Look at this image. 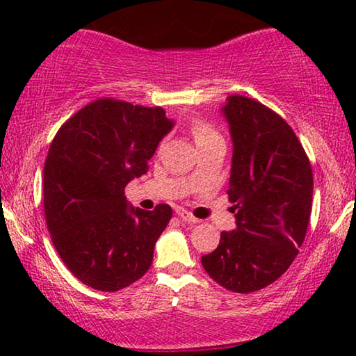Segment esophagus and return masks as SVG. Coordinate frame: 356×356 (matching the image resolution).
<instances>
[{
    "instance_id": "1",
    "label": "esophagus",
    "mask_w": 356,
    "mask_h": 356,
    "mask_svg": "<svg viewBox=\"0 0 356 356\" xmlns=\"http://www.w3.org/2000/svg\"><path fill=\"white\" fill-rule=\"evenodd\" d=\"M177 213H178V217L181 218L183 222H186V223H197V222H199L197 218L194 217L191 212H188V211H186V209H178Z\"/></svg>"
}]
</instances>
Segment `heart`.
Returning a JSON list of instances; mask_svg holds the SVG:
<instances>
[{
  "instance_id": "obj_1",
  "label": "heart",
  "mask_w": 356,
  "mask_h": 356,
  "mask_svg": "<svg viewBox=\"0 0 356 356\" xmlns=\"http://www.w3.org/2000/svg\"><path fill=\"white\" fill-rule=\"evenodd\" d=\"M193 136L196 144L206 143V140H211L213 138H220L217 131L211 124L204 123V121H197V123L193 124Z\"/></svg>"
}]
</instances>
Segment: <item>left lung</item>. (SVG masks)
I'll use <instances>...</instances> for the list:
<instances>
[{
  "instance_id": "left-lung-1",
  "label": "left lung",
  "mask_w": 356,
  "mask_h": 356,
  "mask_svg": "<svg viewBox=\"0 0 356 356\" xmlns=\"http://www.w3.org/2000/svg\"><path fill=\"white\" fill-rule=\"evenodd\" d=\"M233 159L228 201L236 227L222 232L202 267L223 289L251 293L286 272L303 245L313 206V170L286 121L257 100L230 95Z\"/></svg>"
}]
</instances>
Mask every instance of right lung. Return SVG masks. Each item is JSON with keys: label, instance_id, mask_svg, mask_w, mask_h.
Masks as SVG:
<instances>
[{"label": "right lung", "instance_id": "1", "mask_svg": "<svg viewBox=\"0 0 356 356\" xmlns=\"http://www.w3.org/2000/svg\"><path fill=\"white\" fill-rule=\"evenodd\" d=\"M172 128L160 106L99 99L58 129L43 168V209L58 254L82 284L116 291L149 270L172 207L128 206L124 188L147 173Z\"/></svg>", "mask_w": 356, "mask_h": 356}]
</instances>
